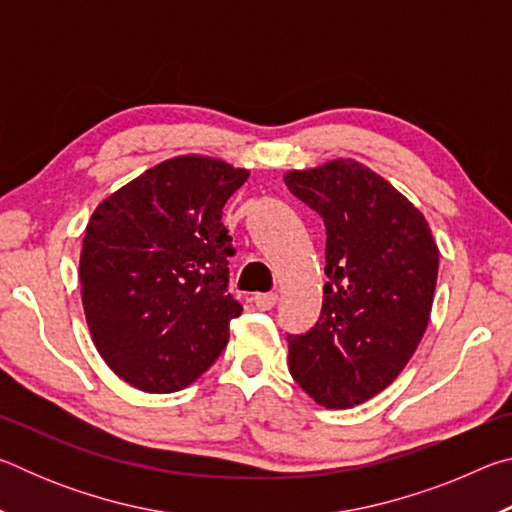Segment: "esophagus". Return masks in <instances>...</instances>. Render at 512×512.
<instances>
[{
    "label": "esophagus",
    "mask_w": 512,
    "mask_h": 512,
    "mask_svg": "<svg viewBox=\"0 0 512 512\" xmlns=\"http://www.w3.org/2000/svg\"><path fill=\"white\" fill-rule=\"evenodd\" d=\"M253 300H255V307H257V309L268 311V309L275 307L277 293H257V296H255Z\"/></svg>",
    "instance_id": "esophagus-1"
}]
</instances>
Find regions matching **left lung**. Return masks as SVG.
Listing matches in <instances>:
<instances>
[{"instance_id": "8db88e82", "label": "left lung", "mask_w": 512, "mask_h": 512, "mask_svg": "<svg viewBox=\"0 0 512 512\" xmlns=\"http://www.w3.org/2000/svg\"><path fill=\"white\" fill-rule=\"evenodd\" d=\"M289 192L325 221L323 309L287 334L289 370L327 409H350L393 384L418 350L438 277V246L420 210L363 164L289 171Z\"/></svg>"}]
</instances>
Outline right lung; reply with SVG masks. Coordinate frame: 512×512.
<instances>
[{"label": "right lung", "mask_w": 512, "mask_h": 512, "mask_svg": "<svg viewBox=\"0 0 512 512\" xmlns=\"http://www.w3.org/2000/svg\"><path fill=\"white\" fill-rule=\"evenodd\" d=\"M248 171L180 155L110 194L85 228L81 296L108 366L146 393H173L219 359L241 305L228 293L223 205Z\"/></svg>", "instance_id": "add662e5"}]
</instances>
